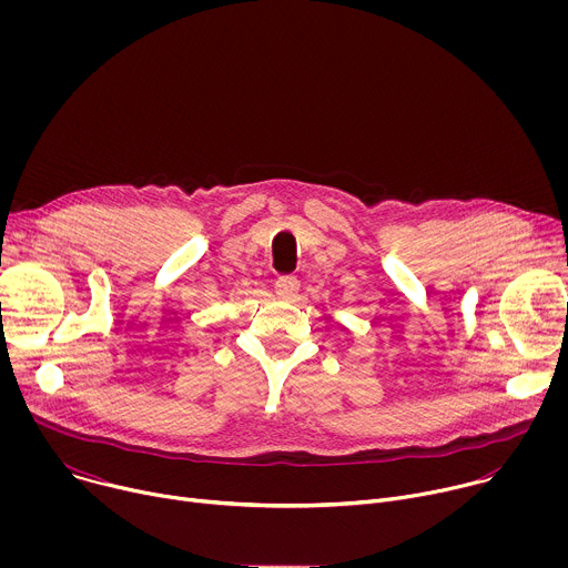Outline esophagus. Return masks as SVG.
Instances as JSON below:
<instances>
[{
  "label": "esophagus",
  "mask_w": 568,
  "mask_h": 568,
  "mask_svg": "<svg viewBox=\"0 0 568 568\" xmlns=\"http://www.w3.org/2000/svg\"><path fill=\"white\" fill-rule=\"evenodd\" d=\"M298 287H301V283L296 276H281L276 281V294L285 296V298H294L298 294Z\"/></svg>",
  "instance_id": "obj_1"
}]
</instances>
